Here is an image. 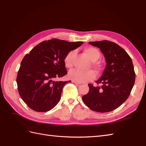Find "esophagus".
<instances>
[{
	"label": "esophagus",
	"instance_id": "obj_1",
	"mask_svg": "<svg viewBox=\"0 0 146 146\" xmlns=\"http://www.w3.org/2000/svg\"><path fill=\"white\" fill-rule=\"evenodd\" d=\"M72 83H75V84H76V85H80V83H78V82H75V81H72Z\"/></svg>",
	"mask_w": 146,
	"mask_h": 146
}]
</instances>
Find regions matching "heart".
I'll use <instances>...</instances> for the list:
<instances>
[{
    "label": "heart",
    "instance_id": "b5f03b06",
    "mask_svg": "<svg viewBox=\"0 0 146 146\" xmlns=\"http://www.w3.org/2000/svg\"><path fill=\"white\" fill-rule=\"evenodd\" d=\"M84 52L90 60L92 61V66L94 68L95 70H99L100 69V64L97 61L99 58L100 57V52L98 49L92 46H88L84 48ZM75 55V51H70L65 56L64 58V64L66 68H71L73 66V60ZM96 76V74L94 71L92 70L87 71H80L76 69H73L68 72V77L79 83L87 82L90 80H94Z\"/></svg>",
    "mask_w": 146,
    "mask_h": 146
}]
</instances>
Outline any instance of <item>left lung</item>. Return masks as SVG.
Wrapping results in <instances>:
<instances>
[{
	"label": "left lung",
	"instance_id": "left-lung-1",
	"mask_svg": "<svg viewBox=\"0 0 146 146\" xmlns=\"http://www.w3.org/2000/svg\"><path fill=\"white\" fill-rule=\"evenodd\" d=\"M100 48L106 60V68L97 84H88L89 92L82 97L83 101L91 110L108 112L119 107L131 94L135 73L131 57L116 43L107 41L90 42Z\"/></svg>",
	"mask_w": 146,
	"mask_h": 146
}]
</instances>
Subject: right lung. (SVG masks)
Here are the masks:
<instances>
[{
    "label": "right lung",
    "mask_w": 146,
    "mask_h": 146,
    "mask_svg": "<svg viewBox=\"0 0 146 146\" xmlns=\"http://www.w3.org/2000/svg\"><path fill=\"white\" fill-rule=\"evenodd\" d=\"M82 43L52 39L40 42L24 57L16 82L19 94L30 108L45 112L57 105L63 86L71 81L53 80L66 75L64 58Z\"/></svg>",
    "instance_id": "add662e5"
}]
</instances>
